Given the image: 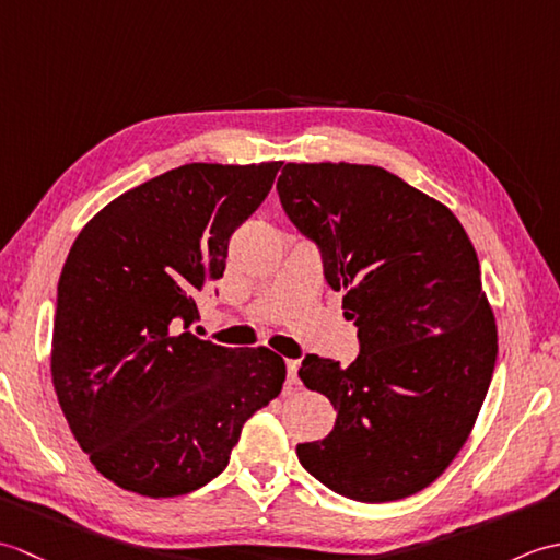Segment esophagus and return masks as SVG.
<instances>
[{
  "mask_svg": "<svg viewBox=\"0 0 560 560\" xmlns=\"http://www.w3.org/2000/svg\"><path fill=\"white\" fill-rule=\"evenodd\" d=\"M299 368H301L299 361H287V380H289V385H299Z\"/></svg>",
  "mask_w": 560,
  "mask_h": 560,
  "instance_id": "1",
  "label": "esophagus"
}]
</instances>
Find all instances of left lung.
Segmentation results:
<instances>
[{
  "mask_svg": "<svg viewBox=\"0 0 560 560\" xmlns=\"http://www.w3.org/2000/svg\"><path fill=\"white\" fill-rule=\"evenodd\" d=\"M277 189L361 341L349 368L305 355L303 385L337 423L299 459L351 501L419 493L467 443L491 385L498 329L477 249L445 205L377 165L287 163Z\"/></svg>",
  "mask_w": 560,
  "mask_h": 560,
  "instance_id": "1",
  "label": "left lung"
}]
</instances>
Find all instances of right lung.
<instances>
[{"label":"right lung","instance_id":"add662e5","mask_svg":"<svg viewBox=\"0 0 560 560\" xmlns=\"http://www.w3.org/2000/svg\"><path fill=\"white\" fill-rule=\"evenodd\" d=\"M279 168L180 165L113 199L69 249L52 385L81 450L125 491H197L225 469L249 416L279 397V353L225 349L189 331L195 295L223 277L233 231Z\"/></svg>","mask_w":560,"mask_h":560}]
</instances>
